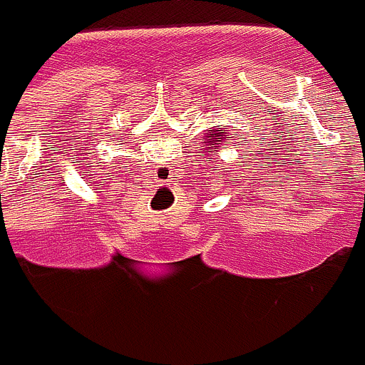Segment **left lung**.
<instances>
[{
	"label": "left lung",
	"mask_w": 365,
	"mask_h": 365,
	"mask_svg": "<svg viewBox=\"0 0 365 365\" xmlns=\"http://www.w3.org/2000/svg\"><path fill=\"white\" fill-rule=\"evenodd\" d=\"M216 135L220 136V140H229V136H227V133H225V135H220V133H216ZM220 140H216L214 136H208V143H214V145H220ZM208 149H210V147H206V149H204V153L208 151ZM214 155H216V153H214Z\"/></svg>",
	"instance_id": "obj_1"
}]
</instances>
